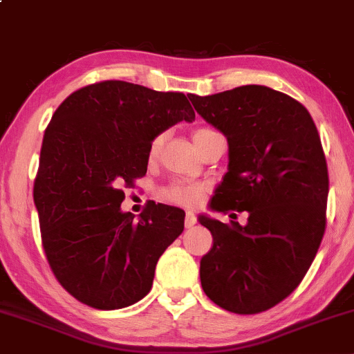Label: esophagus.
Listing matches in <instances>:
<instances>
[{
	"label": "esophagus",
	"instance_id": "34e87169",
	"mask_svg": "<svg viewBox=\"0 0 354 354\" xmlns=\"http://www.w3.org/2000/svg\"><path fill=\"white\" fill-rule=\"evenodd\" d=\"M196 225V216H194V213H191V211H188L185 216V226L186 228H193V226Z\"/></svg>",
	"mask_w": 354,
	"mask_h": 354
}]
</instances>
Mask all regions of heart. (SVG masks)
Returning a JSON list of instances; mask_svg holds the SVG:
<instances>
[{"instance_id":"obj_1","label":"heart","mask_w":354,"mask_h":354,"mask_svg":"<svg viewBox=\"0 0 354 354\" xmlns=\"http://www.w3.org/2000/svg\"><path fill=\"white\" fill-rule=\"evenodd\" d=\"M209 133H213V129H196L193 135L194 143L203 140L205 136H208ZM166 140V133H160L151 140L148 148V158L149 160H156L160 156L161 149H163ZM203 194H205V188L201 185H196V183H171L169 186L161 191V196L163 200L174 203V205H181V206H196L200 205V201L203 200Z\"/></svg>"}]
</instances>
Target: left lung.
Wrapping results in <instances>:
<instances>
[{
	"label": "left lung",
	"instance_id": "1",
	"mask_svg": "<svg viewBox=\"0 0 354 354\" xmlns=\"http://www.w3.org/2000/svg\"><path fill=\"white\" fill-rule=\"evenodd\" d=\"M189 101L230 146L211 209L248 211L246 226L200 216L213 236L200 263L203 291L236 315L266 311L298 288L326 230L330 180L318 129L299 101L259 84Z\"/></svg>",
	"mask_w": 354,
	"mask_h": 354
}]
</instances>
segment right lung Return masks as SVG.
Listing matches in <instances>:
<instances>
[{
	"label": "right lung",
	"instance_id": "add662e5",
	"mask_svg": "<svg viewBox=\"0 0 354 354\" xmlns=\"http://www.w3.org/2000/svg\"><path fill=\"white\" fill-rule=\"evenodd\" d=\"M189 96L108 80L71 93L44 131L33 198L44 254L61 286L96 310L149 293L154 268L185 230V211L123 213V188L146 174L151 140L194 120Z\"/></svg>",
	"mask_w": 354,
	"mask_h": 354
}]
</instances>
